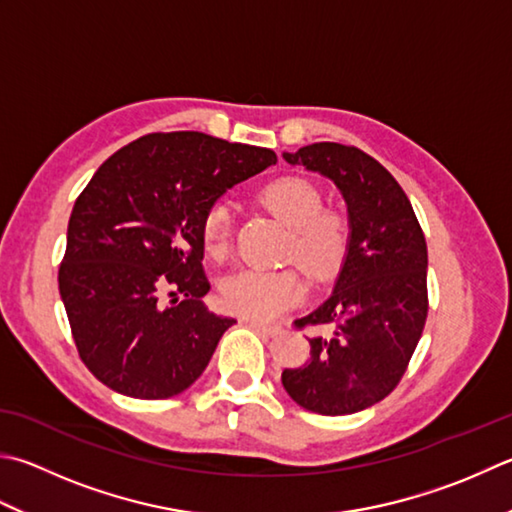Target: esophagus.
Listing matches in <instances>:
<instances>
[{
	"label": "esophagus",
	"mask_w": 512,
	"mask_h": 512,
	"mask_svg": "<svg viewBox=\"0 0 512 512\" xmlns=\"http://www.w3.org/2000/svg\"><path fill=\"white\" fill-rule=\"evenodd\" d=\"M243 323L247 327H252V330H256L260 334H269V336L281 330V327H278V325H269V323H263V321H256V318H243Z\"/></svg>",
	"instance_id": "1"
}]
</instances>
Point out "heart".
<instances>
[{
    "label": "heart",
    "instance_id": "obj_1",
    "mask_svg": "<svg viewBox=\"0 0 512 512\" xmlns=\"http://www.w3.org/2000/svg\"><path fill=\"white\" fill-rule=\"evenodd\" d=\"M260 202L292 229L287 256L303 267L314 281H325L339 272L350 225L343 214L321 207V191L310 180L285 176L260 191ZM231 238V214L225 202H214L202 218V243L211 256H223ZM227 310L247 318H272L303 296V281L294 269H243L220 285Z\"/></svg>",
    "mask_w": 512,
    "mask_h": 512
}]
</instances>
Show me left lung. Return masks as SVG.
Here are the masks:
<instances>
[{"instance_id": "left-lung-1", "label": "left lung", "mask_w": 512, "mask_h": 512, "mask_svg": "<svg viewBox=\"0 0 512 512\" xmlns=\"http://www.w3.org/2000/svg\"><path fill=\"white\" fill-rule=\"evenodd\" d=\"M283 158L334 182L347 207L350 245L332 294L296 321L321 330L310 339V361L283 370L281 381L305 410L352 414L397 388L421 339L426 238L399 182L361 149L314 142Z\"/></svg>"}]
</instances>
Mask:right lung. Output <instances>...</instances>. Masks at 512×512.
<instances>
[{
	"label": "right lung",
	"mask_w": 512,
	"mask_h": 512,
	"mask_svg": "<svg viewBox=\"0 0 512 512\" xmlns=\"http://www.w3.org/2000/svg\"><path fill=\"white\" fill-rule=\"evenodd\" d=\"M269 165L272 149L173 131L138 138L95 171L71 211L60 296L77 352L106 388L169 399L205 372L236 321L200 301L202 218ZM165 291L186 298L165 306Z\"/></svg>",
	"instance_id": "right-lung-1"
}]
</instances>
